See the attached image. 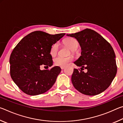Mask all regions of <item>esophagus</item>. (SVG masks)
<instances>
[{
  "label": "esophagus",
  "mask_w": 123,
  "mask_h": 123,
  "mask_svg": "<svg viewBox=\"0 0 123 123\" xmlns=\"http://www.w3.org/2000/svg\"><path fill=\"white\" fill-rule=\"evenodd\" d=\"M64 68H65V67H61V69H63Z\"/></svg>",
  "instance_id": "34e87169"
}]
</instances>
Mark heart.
<instances>
[{"label":"heart","instance_id":"1","mask_svg":"<svg viewBox=\"0 0 123 123\" xmlns=\"http://www.w3.org/2000/svg\"><path fill=\"white\" fill-rule=\"evenodd\" d=\"M64 44L67 45L70 49L72 52L74 53L78 47V42L75 39L72 37H68L66 38L63 41ZM58 50H59V44L55 43L52 45L50 51V54L51 56H55L56 55ZM73 60L72 56H69L67 57H63L61 56H58L54 60V62L55 65L60 67H64L68 65L70 62Z\"/></svg>","mask_w":123,"mask_h":123}]
</instances>
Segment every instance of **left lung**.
I'll return each instance as SVG.
<instances>
[{
	"mask_svg": "<svg viewBox=\"0 0 123 123\" xmlns=\"http://www.w3.org/2000/svg\"><path fill=\"white\" fill-rule=\"evenodd\" d=\"M67 36L76 38L81 48V56L74 62L81 67L80 70L74 69L72 76L74 87L87 95H97L105 91L117 70L115 53L111 44L90 29ZM84 68L87 70L86 73L82 71Z\"/></svg>",
	"mask_w": 123,
	"mask_h": 123,
	"instance_id": "left-lung-1",
	"label": "left lung"
}]
</instances>
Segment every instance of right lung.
Returning <instances> with one entry per match:
<instances>
[{
	"label": "right lung",
	"mask_w": 123,
	"mask_h": 123,
	"mask_svg": "<svg viewBox=\"0 0 123 123\" xmlns=\"http://www.w3.org/2000/svg\"><path fill=\"white\" fill-rule=\"evenodd\" d=\"M65 34L36 31L25 36L14 48L10 58V75L24 93L30 95L43 94L55 84L61 68L55 66L42 70L40 67L53 66L51 47Z\"/></svg>",
	"instance_id": "add662e5"
}]
</instances>
